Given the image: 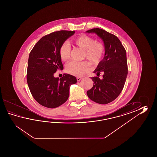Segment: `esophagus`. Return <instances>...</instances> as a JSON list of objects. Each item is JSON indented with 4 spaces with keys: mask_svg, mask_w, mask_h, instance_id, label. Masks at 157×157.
<instances>
[{
    "mask_svg": "<svg viewBox=\"0 0 157 157\" xmlns=\"http://www.w3.org/2000/svg\"><path fill=\"white\" fill-rule=\"evenodd\" d=\"M82 78L81 77H77V81H80V80H81Z\"/></svg>",
    "mask_w": 157,
    "mask_h": 157,
    "instance_id": "obj_1",
    "label": "esophagus"
}]
</instances>
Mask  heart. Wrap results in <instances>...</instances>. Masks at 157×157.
<instances>
[{"mask_svg":"<svg viewBox=\"0 0 157 157\" xmlns=\"http://www.w3.org/2000/svg\"><path fill=\"white\" fill-rule=\"evenodd\" d=\"M73 43L83 50V58H87L94 65L99 63L103 59L105 48L103 44L100 41H94L93 38L85 35L75 37ZM71 48L67 43L62 44L58 50L60 60L66 62L70 58ZM90 64L87 61L71 62L67 64L66 71L68 74L75 76L81 77L89 72Z\"/></svg>","mask_w":157,"mask_h":157,"instance_id":"1","label":"heart"}]
</instances>
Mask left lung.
<instances>
[{"instance_id": "left-lung-1", "label": "left lung", "mask_w": 157, "mask_h": 157, "mask_svg": "<svg viewBox=\"0 0 157 157\" xmlns=\"http://www.w3.org/2000/svg\"><path fill=\"white\" fill-rule=\"evenodd\" d=\"M86 33L97 34L105 48L103 59L94 71L98 76L103 72V78H91L93 86L87 91V95L97 103L106 104L116 99L124 88L128 73L126 52L118 38L105 30L95 28Z\"/></svg>"}]
</instances>
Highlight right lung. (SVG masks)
<instances>
[{
    "mask_svg": "<svg viewBox=\"0 0 157 157\" xmlns=\"http://www.w3.org/2000/svg\"><path fill=\"white\" fill-rule=\"evenodd\" d=\"M75 31L62 30L41 37L31 51L27 72L30 92L37 103L44 107L54 108L67 101L71 85L76 78L64 74L61 78L54 74L63 66L58 54L59 47Z\"/></svg>",
    "mask_w": 157,
    "mask_h": 157,
    "instance_id": "add662e5",
    "label": "right lung"
}]
</instances>
